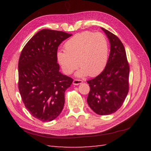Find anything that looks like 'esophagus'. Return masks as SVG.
I'll return each mask as SVG.
<instances>
[{"mask_svg":"<svg viewBox=\"0 0 151 151\" xmlns=\"http://www.w3.org/2000/svg\"><path fill=\"white\" fill-rule=\"evenodd\" d=\"M83 82V81L82 80H78V79H75L73 81V84L74 85H79V84H81Z\"/></svg>","mask_w":151,"mask_h":151,"instance_id":"obj_1","label":"esophagus"}]
</instances>
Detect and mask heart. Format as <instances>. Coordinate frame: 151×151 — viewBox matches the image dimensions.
Instances as JSON below:
<instances>
[{
    "mask_svg": "<svg viewBox=\"0 0 151 151\" xmlns=\"http://www.w3.org/2000/svg\"><path fill=\"white\" fill-rule=\"evenodd\" d=\"M108 52V42L103 34L83 32L67 40L64 51H58L56 57L67 75L72 74L79 65L78 76H95L106 65Z\"/></svg>",
    "mask_w": 151,
    "mask_h": 151,
    "instance_id": "heart-1",
    "label": "heart"
}]
</instances>
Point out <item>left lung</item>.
Here are the masks:
<instances>
[{
  "label": "left lung",
  "mask_w": 151,
  "mask_h": 151,
  "mask_svg": "<svg viewBox=\"0 0 151 151\" xmlns=\"http://www.w3.org/2000/svg\"><path fill=\"white\" fill-rule=\"evenodd\" d=\"M110 43V53L104 69L95 78L88 81L90 91L88 104L96 114H114L123 105L129 93V64L123 44L119 38L106 30Z\"/></svg>",
  "instance_id": "8db88e82"
}]
</instances>
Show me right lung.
I'll return each instance as SVG.
<instances>
[{
	"mask_svg": "<svg viewBox=\"0 0 151 151\" xmlns=\"http://www.w3.org/2000/svg\"><path fill=\"white\" fill-rule=\"evenodd\" d=\"M72 34L43 29L25 45L19 60V90L25 107L41 121H51L62 112L65 91L73 80L61 73L57 63L60 43Z\"/></svg>",
	"mask_w": 151,
	"mask_h": 151,
	"instance_id": "right-lung-1",
	"label": "right lung"
}]
</instances>
